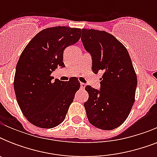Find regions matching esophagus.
Wrapping results in <instances>:
<instances>
[{"label":"esophagus","mask_w":157,"mask_h":157,"mask_svg":"<svg viewBox=\"0 0 157 157\" xmlns=\"http://www.w3.org/2000/svg\"><path fill=\"white\" fill-rule=\"evenodd\" d=\"M85 87H86V84H85V83H81V89L84 90V89H85Z\"/></svg>","instance_id":"1"}]
</instances>
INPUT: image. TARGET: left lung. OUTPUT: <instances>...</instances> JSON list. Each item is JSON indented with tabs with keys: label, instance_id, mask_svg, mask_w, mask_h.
Masks as SVG:
<instances>
[{
	"label": "left lung",
	"instance_id": "8db88e82",
	"mask_svg": "<svg viewBox=\"0 0 157 157\" xmlns=\"http://www.w3.org/2000/svg\"><path fill=\"white\" fill-rule=\"evenodd\" d=\"M84 47L92 56V71H103L98 91L86 87L88 100L84 103L91 124L111 130L124 122L135 101L137 75L126 48L105 31L82 29Z\"/></svg>",
	"mask_w": 157,
	"mask_h": 157
}]
</instances>
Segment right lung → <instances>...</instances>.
Returning <instances> with one entry per match:
<instances>
[{
	"label": "right lung",
	"instance_id": "right-lung-1",
	"mask_svg": "<svg viewBox=\"0 0 157 157\" xmlns=\"http://www.w3.org/2000/svg\"><path fill=\"white\" fill-rule=\"evenodd\" d=\"M80 28L58 26L43 29L30 40L16 66L13 88L24 117L36 126L51 129L63 121L75 94L81 87L76 77L63 82L51 76L65 67L63 50L81 38Z\"/></svg>",
	"mask_w": 157,
	"mask_h": 157
}]
</instances>
